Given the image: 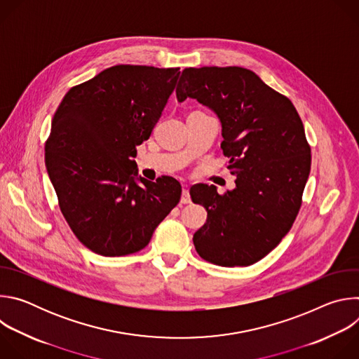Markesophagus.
Returning a JSON list of instances; mask_svg holds the SVG:
<instances>
[{"label":"esophagus","instance_id":"esophagus-1","mask_svg":"<svg viewBox=\"0 0 359 359\" xmlns=\"http://www.w3.org/2000/svg\"><path fill=\"white\" fill-rule=\"evenodd\" d=\"M180 203H182V204H189V203H191V198H190V194H189L187 187H184V189H183V191H182Z\"/></svg>","mask_w":359,"mask_h":359}]
</instances>
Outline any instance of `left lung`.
Listing matches in <instances>:
<instances>
[{"instance_id":"left-lung-1","label":"left lung","mask_w":359,"mask_h":359,"mask_svg":"<svg viewBox=\"0 0 359 359\" xmlns=\"http://www.w3.org/2000/svg\"><path fill=\"white\" fill-rule=\"evenodd\" d=\"M212 108L223 128V155L237 176L236 189L219 194L216 186L190 189L208 222L193 243L203 260L251 266L274 250L291 230L301 209L311 169V147L292 102L240 67L186 68L176 88Z\"/></svg>"}]
</instances>
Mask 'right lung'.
Segmentation results:
<instances>
[{"instance_id":"add662e5","label":"right lung","mask_w":359,"mask_h":359,"mask_svg":"<svg viewBox=\"0 0 359 359\" xmlns=\"http://www.w3.org/2000/svg\"><path fill=\"white\" fill-rule=\"evenodd\" d=\"M180 68L115 65L72 86L45 142V166L60 209L90 251L119 257L144 248L177 206L169 176L136 183V146L158 123Z\"/></svg>"}]
</instances>
